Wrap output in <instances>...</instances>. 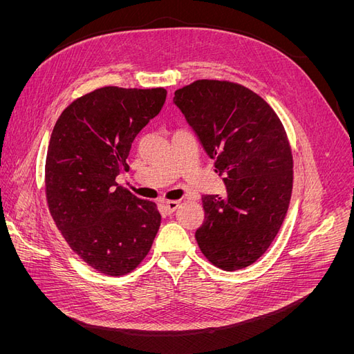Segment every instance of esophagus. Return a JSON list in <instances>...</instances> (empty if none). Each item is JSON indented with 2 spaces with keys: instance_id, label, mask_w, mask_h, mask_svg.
<instances>
[{
  "instance_id": "34e87169",
  "label": "esophagus",
  "mask_w": 354,
  "mask_h": 354,
  "mask_svg": "<svg viewBox=\"0 0 354 354\" xmlns=\"http://www.w3.org/2000/svg\"><path fill=\"white\" fill-rule=\"evenodd\" d=\"M180 207V201H167L165 202V209L167 212H174Z\"/></svg>"
}]
</instances>
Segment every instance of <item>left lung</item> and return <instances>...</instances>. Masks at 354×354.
<instances>
[{
	"label": "left lung",
	"mask_w": 354,
	"mask_h": 354,
	"mask_svg": "<svg viewBox=\"0 0 354 354\" xmlns=\"http://www.w3.org/2000/svg\"><path fill=\"white\" fill-rule=\"evenodd\" d=\"M211 159L226 195L202 196L205 220L195 238L218 269L255 263L274 241L292 192L294 162L272 106L241 84L198 80L174 93Z\"/></svg>",
	"instance_id": "8db88e82"
}]
</instances>
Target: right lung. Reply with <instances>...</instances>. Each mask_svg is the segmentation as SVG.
<instances>
[{"label":"right lung","mask_w":354,"mask_h":354,"mask_svg":"<svg viewBox=\"0 0 354 354\" xmlns=\"http://www.w3.org/2000/svg\"><path fill=\"white\" fill-rule=\"evenodd\" d=\"M167 99L165 88L103 87L73 100L53 128L46 198L57 229L94 270L122 276L140 264L160 226L156 203L118 186L131 143Z\"/></svg>","instance_id":"obj_1"}]
</instances>
